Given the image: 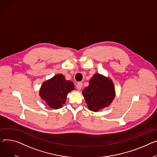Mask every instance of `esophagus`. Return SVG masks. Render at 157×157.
<instances>
[{"mask_svg": "<svg viewBox=\"0 0 157 157\" xmlns=\"http://www.w3.org/2000/svg\"><path fill=\"white\" fill-rule=\"evenodd\" d=\"M82 88V82H78V84L76 85V88L78 90H81Z\"/></svg>", "mask_w": 157, "mask_h": 157, "instance_id": "1", "label": "esophagus"}]
</instances>
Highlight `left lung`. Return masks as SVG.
Here are the masks:
<instances>
[{"instance_id": "left-lung-1", "label": "left lung", "mask_w": 157, "mask_h": 157, "mask_svg": "<svg viewBox=\"0 0 157 157\" xmlns=\"http://www.w3.org/2000/svg\"><path fill=\"white\" fill-rule=\"evenodd\" d=\"M82 93L88 109L93 112L109 106L116 96L112 81L98 73L90 79L89 86Z\"/></svg>"}]
</instances>
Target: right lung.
Listing matches in <instances>:
<instances>
[{"label":"right lung","mask_w":157,"mask_h":157,"mask_svg":"<svg viewBox=\"0 0 157 157\" xmlns=\"http://www.w3.org/2000/svg\"><path fill=\"white\" fill-rule=\"evenodd\" d=\"M73 90V82L66 80L64 75L58 74L43 83L39 95L51 109H58L63 106L67 94Z\"/></svg>","instance_id":"1"}]
</instances>
